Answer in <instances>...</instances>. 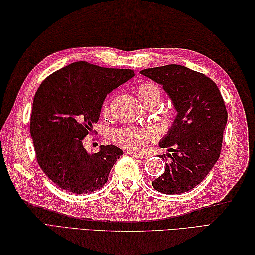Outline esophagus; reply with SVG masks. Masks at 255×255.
Masks as SVG:
<instances>
[{
  "instance_id": "34e87169",
  "label": "esophagus",
  "mask_w": 255,
  "mask_h": 255,
  "mask_svg": "<svg viewBox=\"0 0 255 255\" xmlns=\"http://www.w3.org/2000/svg\"><path fill=\"white\" fill-rule=\"evenodd\" d=\"M127 153H128L129 155L133 156V158H138V159H143V158H145V154H143V153H138V152H133V151H127Z\"/></svg>"
}]
</instances>
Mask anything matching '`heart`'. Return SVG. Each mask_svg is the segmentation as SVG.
Segmentation results:
<instances>
[{
	"label": "heart",
	"mask_w": 255,
	"mask_h": 255,
	"mask_svg": "<svg viewBox=\"0 0 255 255\" xmlns=\"http://www.w3.org/2000/svg\"><path fill=\"white\" fill-rule=\"evenodd\" d=\"M137 94L147 107H158L163 93L158 85L152 82H144L138 85ZM110 111V105L106 103L104 112ZM112 138L118 145L129 151H141L150 141L156 139V132L152 129H140L137 127H123L113 131Z\"/></svg>",
	"instance_id": "1"
}]
</instances>
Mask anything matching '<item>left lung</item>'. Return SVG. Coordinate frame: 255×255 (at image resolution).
I'll use <instances>...</instances> for the list:
<instances>
[{
	"label": "left lung",
	"mask_w": 255,
	"mask_h": 255,
	"mask_svg": "<svg viewBox=\"0 0 255 255\" xmlns=\"http://www.w3.org/2000/svg\"><path fill=\"white\" fill-rule=\"evenodd\" d=\"M140 73L163 85L177 111L174 124L159 144L172 152L167 154L171 162L152 186L163 194L185 193L197 186L219 159L228 118L224 99L213 80L180 64Z\"/></svg>",
	"instance_id": "obj_1"
}]
</instances>
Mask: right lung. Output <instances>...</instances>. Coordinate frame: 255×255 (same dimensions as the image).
Wrapping results in <instances>:
<instances>
[{
	"label": "right lung",
	"instance_id": "1",
	"mask_svg": "<svg viewBox=\"0 0 255 255\" xmlns=\"http://www.w3.org/2000/svg\"><path fill=\"white\" fill-rule=\"evenodd\" d=\"M134 77L131 69L73 62L47 77L38 88L30 134L40 169L63 191L86 194L100 189L123 151L101 145L89 154L84 138L93 132L106 95Z\"/></svg>",
	"mask_w": 255,
	"mask_h": 255
}]
</instances>
